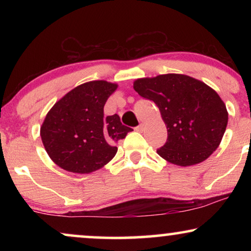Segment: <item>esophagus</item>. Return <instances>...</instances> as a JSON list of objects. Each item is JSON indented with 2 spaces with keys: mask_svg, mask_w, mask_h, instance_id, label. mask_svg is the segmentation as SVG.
Masks as SVG:
<instances>
[{
  "mask_svg": "<svg viewBox=\"0 0 251 251\" xmlns=\"http://www.w3.org/2000/svg\"><path fill=\"white\" fill-rule=\"evenodd\" d=\"M136 130H137V131L142 132L143 130H144V125H143V123H140V125H139L138 126H136Z\"/></svg>",
  "mask_w": 251,
  "mask_h": 251,
  "instance_id": "34e87169",
  "label": "esophagus"
}]
</instances>
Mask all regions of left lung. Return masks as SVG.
Listing matches in <instances>:
<instances>
[{
  "mask_svg": "<svg viewBox=\"0 0 251 251\" xmlns=\"http://www.w3.org/2000/svg\"><path fill=\"white\" fill-rule=\"evenodd\" d=\"M133 89L155 102L166 123L167 143L156 151L162 159L190 167L203 162L217 150L228 113L214 89L184 74L137 78Z\"/></svg>",
  "mask_w": 251,
  "mask_h": 251,
  "instance_id": "left-lung-1",
  "label": "left lung"
}]
</instances>
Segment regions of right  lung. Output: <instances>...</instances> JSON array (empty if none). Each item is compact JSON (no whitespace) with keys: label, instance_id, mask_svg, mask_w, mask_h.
Returning a JSON list of instances; mask_svg holds the SVG:
<instances>
[{"label":"right lung","instance_id":"1","mask_svg":"<svg viewBox=\"0 0 251 251\" xmlns=\"http://www.w3.org/2000/svg\"><path fill=\"white\" fill-rule=\"evenodd\" d=\"M118 84L99 80L77 85L54 104L40 135L50 159L61 169L90 174L107 164L118 152L116 143L131 128L118 114L104 118V106Z\"/></svg>","mask_w":251,"mask_h":251}]
</instances>
